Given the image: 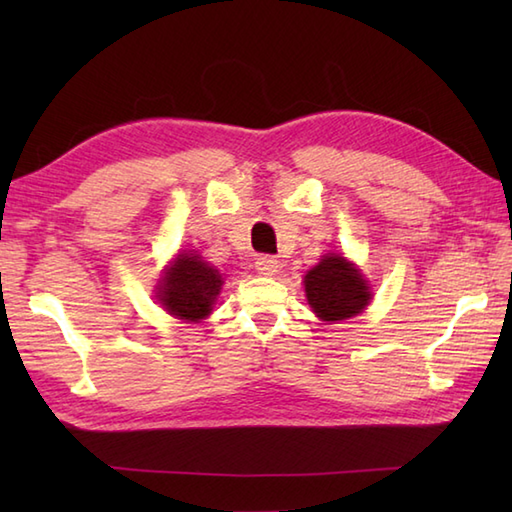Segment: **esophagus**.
Returning a JSON list of instances; mask_svg holds the SVG:
<instances>
[{
    "label": "esophagus",
    "instance_id": "34e87169",
    "mask_svg": "<svg viewBox=\"0 0 512 512\" xmlns=\"http://www.w3.org/2000/svg\"><path fill=\"white\" fill-rule=\"evenodd\" d=\"M277 268H279V262L275 257H270V255H262V257H257V262H255V270L259 275H264V277H270V275H275L277 273Z\"/></svg>",
    "mask_w": 512,
    "mask_h": 512
}]
</instances>
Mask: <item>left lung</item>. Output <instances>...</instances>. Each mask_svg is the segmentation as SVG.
Segmentation results:
<instances>
[{
  "instance_id": "left-lung-1",
  "label": "left lung",
  "mask_w": 512,
  "mask_h": 512,
  "mask_svg": "<svg viewBox=\"0 0 512 512\" xmlns=\"http://www.w3.org/2000/svg\"><path fill=\"white\" fill-rule=\"evenodd\" d=\"M312 312L321 321H345L363 312L372 301L367 279L339 253L323 255L303 277Z\"/></svg>"
}]
</instances>
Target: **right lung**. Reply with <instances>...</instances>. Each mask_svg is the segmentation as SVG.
<instances>
[{
  "label": "right lung",
  "mask_w": 512,
  "mask_h": 512,
  "mask_svg": "<svg viewBox=\"0 0 512 512\" xmlns=\"http://www.w3.org/2000/svg\"><path fill=\"white\" fill-rule=\"evenodd\" d=\"M222 284L220 270L204 262L198 250H184L165 268L156 297L176 319L198 323L211 314Z\"/></svg>",
  "instance_id": "right-lung-1"
}]
</instances>
